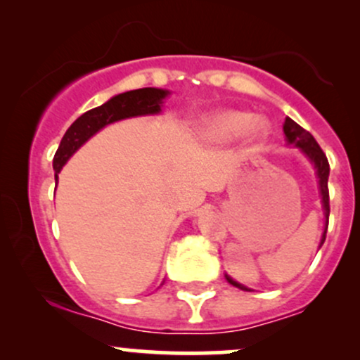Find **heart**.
I'll list each match as a JSON object with an SVG mask.
<instances>
[{
  "instance_id": "obj_1",
  "label": "heart",
  "mask_w": 360,
  "mask_h": 360,
  "mask_svg": "<svg viewBox=\"0 0 360 360\" xmlns=\"http://www.w3.org/2000/svg\"><path fill=\"white\" fill-rule=\"evenodd\" d=\"M200 134L210 143H229L247 134L260 142L269 135V123L243 110H220L206 115L200 123Z\"/></svg>"
}]
</instances>
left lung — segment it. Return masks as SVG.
<instances>
[{
    "instance_id": "1",
    "label": "left lung",
    "mask_w": 360,
    "mask_h": 360,
    "mask_svg": "<svg viewBox=\"0 0 360 360\" xmlns=\"http://www.w3.org/2000/svg\"><path fill=\"white\" fill-rule=\"evenodd\" d=\"M284 130V137H286V142L289 146H295L301 148L304 152V155L308 157L309 160L313 162V166L316 169V176H318V184H320V193H321V203H323V210H325V232L321 235V240H320V247L323 245L325 237H326V229H328V214H330V198H328V174H330V166H328V160H326V155L323 154L320 146L316 143V140L313 139V135L309 131L304 130L303 127H300L295 120L286 118L283 125ZM226 281L230 284L238 289H243V291H252L250 288L243 286V284L237 283L230 278L229 274H225Z\"/></svg>"
}]
</instances>
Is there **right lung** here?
Here are the masks:
<instances>
[{"label": "right lung", "instance_id": "right-lung-1", "mask_svg": "<svg viewBox=\"0 0 360 360\" xmlns=\"http://www.w3.org/2000/svg\"><path fill=\"white\" fill-rule=\"evenodd\" d=\"M169 94L166 89L157 88H142L127 91V93L117 94L105 105L86 111L81 115L62 137L59 148L53 155V171H56V181L60 169L71 159L74 152L81 146H84L96 131L110 123L118 122L123 118L142 117V115H155L160 111L164 98Z\"/></svg>", "mask_w": 360, "mask_h": 360}]
</instances>
